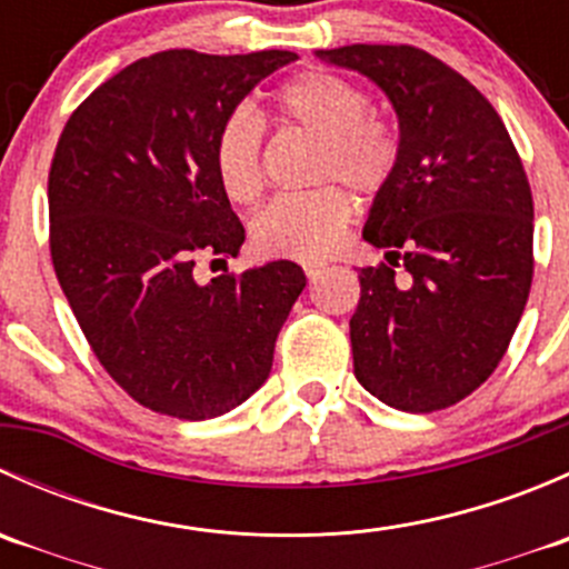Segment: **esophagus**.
Wrapping results in <instances>:
<instances>
[{
    "mask_svg": "<svg viewBox=\"0 0 569 569\" xmlns=\"http://www.w3.org/2000/svg\"><path fill=\"white\" fill-rule=\"evenodd\" d=\"M302 272H306L308 280H317L319 274L325 272V263H319V261H306V263H302Z\"/></svg>",
    "mask_w": 569,
    "mask_h": 569,
    "instance_id": "1",
    "label": "esophagus"
}]
</instances>
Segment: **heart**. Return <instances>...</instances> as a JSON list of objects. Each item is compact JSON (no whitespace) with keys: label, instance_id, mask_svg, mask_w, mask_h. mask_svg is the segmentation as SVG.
Wrapping results in <instances>:
<instances>
[{"label":"heart","instance_id":"heart-1","mask_svg":"<svg viewBox=\"0 0 569 569\" xmlns=\"http://www.w3.org/2000/svg\"><path fill=\"white\" fill-rule=\"evenodd\" d=\"M280 123L317 137L311 183L321 187L263 206L250 222L252 244L267 256L319 258L352 220V192H380L401 162V131L393 118L369 109L360 84L330 71H306L274 96ZM214 176L231 203L248 206L263 189V129L248 107L222 120L214 137Z\"/></svg>","mask_w":569,"mask_h":569}]
</instances>
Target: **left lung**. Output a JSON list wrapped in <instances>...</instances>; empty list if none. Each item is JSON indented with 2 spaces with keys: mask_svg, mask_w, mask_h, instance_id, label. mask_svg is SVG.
<instances>
[{
  "mask_svg": "<svg viewBox=\"0 0 569 569\" xmlns=\"http://www.w3.org/2000/svg\"><path fill=\"white\" fill-rule=\"evenodd\" d=\"M319 54L375 79L401 129V162L363 231L388 261L358 272L355 377L396 410H446L496 371L523 317L529 176L496 107L429 51L352 43Z\"/></svg>",
  "mask_w": 569,
  "mask_h": 569,
  "instance_id": "obj_1",
  "label": "left lung"
}]
</instances>
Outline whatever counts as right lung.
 <instances>
[{"mask_svg":"<svg viewBox=\"0 0 569 569\" xmlns=\"http://www.w3.org/2000/svg\"><path fill=\"white\" fill-rule=\"evenodd\" d=\"M295 51L168 49L131 62L68 118L49 168V250L104 371L142 407L206 421L242 405L272 369L274 338L306 289L291 261H200L244 242L214 176V137Z\"/></svg>","mask_w":569,"mask_h":569,"instance_id":"obj_1","label":"right lung"}]
</instances>
